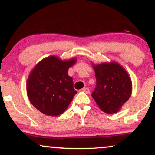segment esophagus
Wrapping results in <instances>:
<instances>
[{"instance_id": "34e87169", "label": "esophagus", "mask_w": 155, "mask_h": 155, "mask_svg": "<svg viewBox=\"0 0 155 155\" xmlns=\"http://www.w3.org/2000/svg\"><path fill=\"white\" fill-rule=\"evenodd\" d=\"M81 91L84 92H85V93H87V94H89V93H90V89L87 88V87L81 89Z\"/></svg>"}]
</instances>
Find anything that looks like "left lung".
<instances>
[{
	"label": "left lung",
	"mask_w": 155,
	"mask_h": 155,
	"mask_svg": "<svg viewBox=\"0 0 155 155\" xmlns=\"http://www.w3.org/2000/svg\"><path fill=\"white\" fill-rule=\"evenodd\" d=\"M92 65L96 87L92 97L105 113H117L132 93V81L128 74L117 63Z\"/></svg>",
	"instance_id": "left-lung-1"
}]
</instances>
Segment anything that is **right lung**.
<instances>
[{
	"instance_id": "right-lung-1",
	"label": "right lung",
	"mask_w": 155,
	"mask_h": 155,
	"mask_svg": "<svg viewBox=\"0 0 155 155\" xmlns=\"http://www.w3.org/2000/svg\"><path fill=\"white\" fill-rule=\"evenodd\" d=\"M76 61V58L61 60L53 55L44 58L32 70L27 81V93L39 111L58 116L66 110L77 93L73 78L68 74Z\"/></svg>"
}]
</instances>
